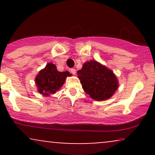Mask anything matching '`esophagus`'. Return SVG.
I'll list each match as a JSON object with an SVG mask.
<instances>
[{"label":"esophagus","mask_w":155,"mask_h":155,"mask_svg":"<svg viewBox=\"0 0 155 155\" xmlns=\"http://www.w3.org/2000/svg\"><path fill=\"white\" fill-rule=\"evenodd\" d=\"M71 73L72 74H74V75H75L76 73V69L75 68H71Z\"/></svg>","instance_id":"esophagus-1"}]
</instances>
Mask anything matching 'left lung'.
Listing matches in <instances>:
<instances>
[{
  "label": "left lung",
  "instance_id": "8db88e82",
  "mask_svg": "<svg viewBox=\"0 0 155 155\" xmlns=\"http://www.w3.org/2000/svg\"><path fill=\"white\" fill-rule=\"evenodd\" d=\"M77 74L84 92L95 101L107 100L118 89L113 71L95 60L86 62Z\"/></svg>",
  "mask_w": 155,
  "mask_h": 155
}]
</instances>
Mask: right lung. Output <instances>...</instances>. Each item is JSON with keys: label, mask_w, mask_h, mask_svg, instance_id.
Instances as JSON below:
<instances>
[{"label": "right lung", "mask_w": 155, "mask_h": 155, "mask_svg": "<svg viewBox=\"0 0 155 155\" xmlns=\"http://www.w3.org/2000/svg\"><path fill=\"white\" fill-rule=\"evenodd\" d=\"M71 76V74L68 71L60 72L54 64L48 63L35 77V84L39 93L49 96L59 90L63 85L67 76Z\"/></svg>", "instance_id": "1"}]
</instances>
